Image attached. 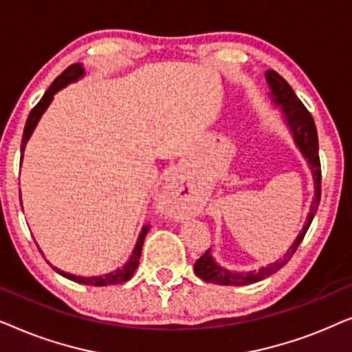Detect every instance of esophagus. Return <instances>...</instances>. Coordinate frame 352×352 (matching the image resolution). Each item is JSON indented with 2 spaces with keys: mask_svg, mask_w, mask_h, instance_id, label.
<instances>
[{
  "mask_svg": "<svg viewBox=\"0 0 352 352\" xmlns=\"http://www.w3.org/2000/svg\"><path fill=\"white\" fill-rule=\"evenodd\" d=\"M163 210L173 218H179L184 213V204L175 184H170L163 190Z\"/></svg>",
  "mask_w": 352,
  "mask_h": 352,
  "instance_id": "1",
  "label": "esophagus"
}]
</instances>
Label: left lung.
<instances>
[{
    "label": "left lung",
    "instance_id": "1",
    "mask_svg": "<svg viewBox=\"0 0 352 352\" xmlns=\"http://www.w3.org/2000/svg\"><path fill=\"white\" fill-rule=\"evenodd\" d=\"M266 83L269 86V98L271 102L276 107L280 109V117L283 123L287 124L288 131H290L293 142L298 147V151L301 152V155L306 158L307 165L311 168L312 173V181H314V195H312V201L309 206V213L306 216L305 224L300 234L296 235V239L293 240V243L288 247V250L282 258L276 259L274 263H269L266 266H261L256 271H248V272H239V271H230L216 261L211 254V248L206 250L199 261L194 264V271L201 280L216 283V285H250V283L261 282L264 278H267L272 274H276L278 269H282L285 264L290 261L293 254H295L296 248L300 247V243L305 239V235L309 229V226L314 219L317 206L320 201V160H319V139H317V129L316 123L312 120L311 113L307 112V109L302 105L300 99L296 98L295 91L292 89V86L282 78L277 72L267 70L266 74Z\"/></svg>",
    "mask_w": 352,
    "mask_h": 352
}]
</instances>
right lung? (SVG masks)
Wrapping results in <instances>:
<instances>
[{"instance_id": "obj_1", "label": "right lung", "mask_w": 352, "mask_h": 352, "mask_svg": "<svg viewBox=\"0 0 352 352\" xmlns=\"http://www.w3.org/2000/svg\"><path fill=\"white\" fill-rule=\"evenodd\" d=\"M85 76V69H83V64H74L70 65L69 69H67L64 74H60L57 78L52 81V85L50 86V89L46 91L45 96H43L40 102H38L33 110L28 115L27 118V123H25V128H23V136H22V146H21V152H22V157L21 160L23 158V152H25V147H27V142L28 139L32 138L33 131H35L38 122H40V118L43 117V113L46 112V109L50 107V104L52 102V99H54V94L59 93L62 88H65L67 85L70 83H75V81H78L80 78H83ZM21 205H22V200H21ZM148 229H151V226L148 224H144L141 232H139V237H138V242L134 245L131 254H129L128 261L123 264V266H120L118 269H115V271H110L107 274H104V276H91V277H86V276H75V274H70V272H65L62 271V269L52 266V269L57 274H60V276H64L65 278H70V280L74 282H78V283H83V285H93V287H105V285H117V283H123L129 280V278L133 277L134 271L138 269V264H139V258H141V252H142V243H144V239H146V235L148 232ZM41 252V250H40ZM43 253V252H41Z\"/></svg>"}]
</instances>
